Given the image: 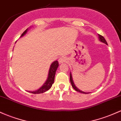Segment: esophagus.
<instances>
[{
    "label": "esophagus",
    "mask_w": 121,
    "mask_h": 121,
    "mask_svg": "<svg viewBox=\"0 0 121 121\" xmlns=\"http://www.w3.org/2000/svg\"><path fill=\"white\" fill-rule=\"evenodd\" d=\"M67 61V58L64 56L61 57H60L59 59H58V62H59V63H64V62H66Z\"/></svg>",
    "instance_id": "esophagus-1"
}]
</instances>
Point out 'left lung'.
<instances>
[{
  "mask_svg": "<svg viewBox=\"0 0 121 121\" xmlns=\"http://www.w3.org/2000/svg\"><path fill=\"white\" fill-rule=\"evenodd\" d=\"M99 40L101 41V42H103V43H106V44L107 45V41H106L105 38H104V37L102 36V35H99ZM70 82H71V84H72V87L74 89H75V90L76 91H78V92H81V93H83V94H88V93L85 92H84V91H81V90H79V89H78L76 87L75 84H74V83H73V80H72V77L71 73H70Z\"/></svg>",
  "mask_w": 121,
  "mask_h": 121,
  "instance_id": "left-lung-1",
  "label": "left lung"
}]
</instances>
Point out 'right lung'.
I'll list each match as a JSON object with an SVG mask.
<instances>
[{"mask_svg":"<svg viewBox=\"0 0 121 121\" xmlns=\"http://www.w3.org/2000/svg\"><path fill=\"white\" fill-rule=\"evenodd\" d=\"M27 30H25L24 32L22 33L21 37L25 35L27 32ZM58 67V62L57 61H55L53 63L51 64L50 65L49 71V74H48V78L47 80L45 83V84L41 87L40 88L38 89V90L35 91H33V92H31L29 91L30 92L33 93L34 94H41V93H43L46 92L48 90L51 88L53 84L54 81V77H55L56 71Z\"/></svg>","mask_w":121,"mask_h":121,"instance_id":"right-lung-1","label":"right lung"}]
</instances>
